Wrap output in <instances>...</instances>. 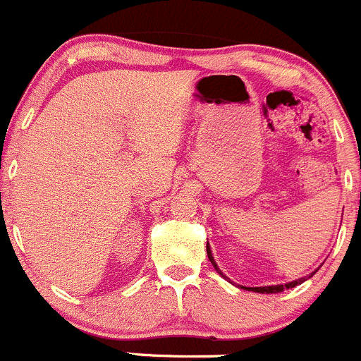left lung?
I'll return each instance as SVG.
<instances>
[{
	"instance_id": "left-lung-1",
	"label": "left lung",
	"mask_w": 361,
	"mask_h": 361,
	"mask_svg": "<svg viewBox=\"0 0 361 361\" xmlns=\"http://www.w3.org/2000/svg\"><path fill=\"white\" fill-rule=\"evenodd\" d=\"M207 255H209V259H210V263H212V265H214V269H216L217 272H219V276H223L224 279H226V276H224V274L221 272L219 267H217V265H216V262H214V256H212V252H210L209 244H207ZM314 274H316V272H312V274H310V276H314ZM310 276H309V277H310ZM309 277H307V279H309ZM303 281H305V277H302V279L293 281V283H288V284H276V286H262V288H245V286H244V290L256 291V293H281V291L290 290V288L298 286V284H302Z\"/></svg>"
}]
</instances>
